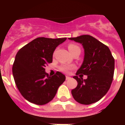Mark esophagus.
<instances>
[{"mask_svg": "<svg viewBox=\"0 0 125 125\" xmlns=\"http://www.w3.org/2000/svg\"><path fill=\"white\" fill-rule=\"evenodd\" d=\"M71 78L70 77V76H65V79H66V80H70Z\"/></svg>", "mask_w": 125, "mask_h": 125, "instance_id": "esophagus-1", "label": "esophagus"}]
</instances>
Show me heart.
<instances>
[{
	"instance_id": "heart-1",
	"label": "heart",
	"mask_w": 125,
	"mask_h": 125,
	"mask_svg": "<svg viewBox=\"0 0 125 125\" xmlns=\"http://www.w3.org/2000/svg\"><path fill=\"white\" fill-rule=\"evenodd\" d=\"M68 47V49H69V51L71 52V53H73V52H75L77 49H80V47H79L78 45H76L75 44L72 43L69 44ZM73 68H74V67H73V65H62L60 67V71H62V72H64V73H69V72H70L72 69H73Z\"/></svg>"
}]
</instances>
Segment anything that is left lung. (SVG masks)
<instances>
[{
  "mask_svg": "<svg viewBox=\"0 0 125 125\" xmlns=\"http://www.w3.org/2000/svg\"><path fill=\"white\" fill-rule=\"evenodd\" d=\"M80 43L84 49V57L76 75H86L84 80L75 76L78 85L72 90L76 101L82 104L98 102L107 93L112 84L115 71V59L110 49L104 44L88 35L70 37Z\"/></svg>",
  "mask_w": 125,
  "mask_h": 125,
  "instance_id": "obj_1",
  "label": "left lung"
}]
</instances>
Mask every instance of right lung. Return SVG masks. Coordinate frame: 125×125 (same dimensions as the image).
<instances>
[{
  "instance_id": "add662e5",
  "label": "right lung",
  "mask_w": 125,
  "mask_h": 125,
  "mask_svg": "<svg viewBox=\"0 0 125 125\" xmlns=\"http://www.w3.org/2000/svg\"><path fill=\"white\" fill-rule=\"evenodd\" d=\"M66 38L38 37L23 47L15 56L12 75L18 90L27 100L43 105L53 100L65 76L60 72L49 76L45 67L52 62L53 53Z\"/></svg>"
}]
</instances>
